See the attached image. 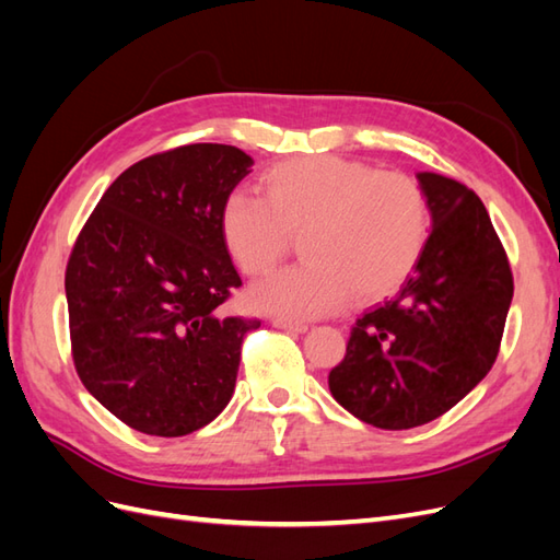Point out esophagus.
<instances>
[{"label": "esophagus", "instance_id": "34e87169", "mask_svg": "<svg viewBox=\"0 0 560 560\" xmlns=\"http://www.w3.org/2000/svg\"><path fill=\"white\" fill-rule=\"evenodd\" d=\"M270 325L278 329H284V331H294V334H303L308 329L306 322H294V319H284V317H273L270 319Z\"/></svg>", "mask_w": 560, "mask_h": 560}]
</instances>
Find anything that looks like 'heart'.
I'll return each mask as SVG.
<instances>
[{"instance_id":"1","label":"heart","mask_w":560,"mask_h":560,"mask_svg":"<svg viewBox=\"0 0 560 560\" xmlns=\"http://www.w3.org/2000/svg\"><path fill=\"white\" fill-rule=\"evenodd\" d=\"M264 196L231 191L219 229L243 273L266 276L301 235L306 259L252 290L259 311L306 319L334 313L350 294H393L425 252L432 212L420 182L397 171L331 154L276 163L261 175Z\"/></svg>"}]
</instances>
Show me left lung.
<instances>
[{
	"label": "left lung",
	"instance_id": "8db88e82",
	"mask_svg": "<svg viewBox=\"0 0 560 560\" xmlns=\"http://www.w3.org/2000/svg\"><path fill=\"white\" fill-rule=\"evenodd\" d=\"M432 233L395 299L358 317L329 371L334 399L369 425L411 430L444 416L495 364L514 276L481 198L418 173Z\"/></svg>",
	"mask_w": 560,
	"mask_h": 560
}]
</instances>
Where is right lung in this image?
I'll use <instances>...</instances> for the list:
<instances>
[{
	"mask_svg": "<svg viewBox=\"0 0 560 560\" xmlns=\"http://www.w3.org/2000/svg\"><path fill=\"white\" fill-rule=\"evenodd\" d=\"M254 161L231 144H184L118 175L65 270L74 369L128 428L184 436L233 397L259 319L226 315L241 290L219 229L224 198Z\"/></svg>",
	"mask_w": 560,
	"mask_h": 560,
	"instance_id": "1",
	"label": "right lung"
}]
</instances>
